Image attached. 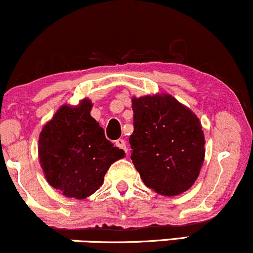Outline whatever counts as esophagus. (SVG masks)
Instances as JSON below:
<instances>
[{
  "instance_id": "1",
  "label": "esophagus",
  "mask_w": 253,
  "mask_h": 253,
  "mask_svg": "<svg viewBox=\"0 0 253 253\" xmlns=\"http://www.w3.org/2000/svg\"><path fill=\"white\" fill-rule=\"evenodd\" d=\"M115 145L119 147V149L124 150L125 152H127V147H126V141L124 140V139H118L117 141H115Z\"/></svg>"
}]
</instances>
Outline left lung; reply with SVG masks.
Returning <instances> with one entry per match:
<instances>
[{"instance_id": "1", "label": "left lung", "mask_w": 253, "mask_h": 253, "mask_svg": "<svg viewBox=\"0 0 253 253\" xmlns=\"http://www.w3.org/2000/svg\"><path fill=\"white\" fill-rule=\"evenodd\" d=\"M132 159L147 188L176 196L195 183L205 161V134L193 110L169 94L132 98Z\"/></svg>"}]
</instances>
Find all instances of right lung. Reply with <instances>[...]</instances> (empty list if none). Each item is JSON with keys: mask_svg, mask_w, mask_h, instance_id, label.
I'll list each match as a JSON object with an SVG mask.
<instances>
[{"mask_svg": "<svg viewBox=\"0 0 253 253\" xmlns=\"http://www.w3.org/2000/svg\"><path fill=\"white\" fill-rule=\"evenodd\" d=\"M92 103L63 104L39 134L40 167L46 181L65 197L83 200L100 189L104 175L125 151L107 140L90 115Z\"/></svg>", "mask_w": 253, "mask_h": 253, "instance_id": "1", "label": "right lung"}]
</instances>
